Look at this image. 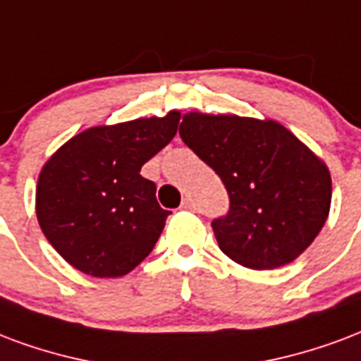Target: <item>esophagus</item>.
<instances>
[{"label": "esophagus", "mask_w": 361, "mask_h": 361, "mask_svg": "<svg viewBox=\"0 0 361 361\" xmlns=\"http://www.w3.org/2000/svg\"><path fill=\"white\" fill-rule=\"evenodd\" d=\"M181 208H183V210H193L195 208L193 201H191L189 197H185V199H183V202H181Z\"/></svg>", "instance_id": "1"}]
</instances>
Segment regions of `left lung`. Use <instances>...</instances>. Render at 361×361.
<instances>
[{"label":"left lung","instance_id":"obj_1","mask_svg":"<svg viewBox=\"0 0 361 361\" xmlns=\"http://www.w3.org/2000/svg\"><path fill=\"white\" fill-rule=\"evenodd\" d=\"M183 143L224 181L229 212L212 221L221 252L250 269L290 264L331 208L327 164L276 120L183 114Z\"/></svg>","mask_w":361,"mask_h":361}]
</instances>
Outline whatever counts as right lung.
Here are the masks:
<instances>
[{"mask_svg":"<svg viewBox=\"0 0 361 361\" xmlns=\"http://www.w3.org/2000/svg\"><path fill=\"white\" fill-rule=\"evenodd\" d=\"M180 113L87 128L51 154L36 188L39 228L66 262L93 277H122L159 241L168 210L140 173L172 141Z\"/></svg>","mask_w":361,"mask_h":361,"instance_id":"add662e5","label":"right lung"}]
</instances>
